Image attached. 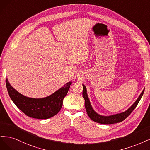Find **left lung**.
<instances>
[{
	"mask_svg": "<svg viewBox=\"0 0 150 150\" xmlns=\"http://www.w3.org/2000/svg\"><path fill=\"white\" fill-rule=\"evenodd\" d=\"M82 85H83V93L82 94H83V96L85 99V107L88 117L90 119H91V120L101 124H113L120 123L123 121L125 118H127L130 115V113L134 110V109L136 108L139 100H141L144 91V89L142 91L141 94L138 96L137 100L135 101V102L127 110L125 111V112L110 116H103L96 113L93 110L92 107H91V105L90 103V101L87 95V91H86V86L83 84H82Z\"/></svg>",
	"mask_w": 150,
	"mask_h": 150,
	"instance_id": "1",
	"label": "left lung"
}]
</instances>
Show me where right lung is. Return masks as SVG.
<instances>
[{
  "instance_id": "obj_1",
  "label": "right lung",
  "mask_w": 150,
  "mask_h": 150,
  "mask_svg": "<svg viewBox=\"0 0 150 150\" xmlns=\"http://www.w3.org/2000/svg\"><path fill=\"white\" fill-rule=\"evenodd\" d=\"M6 86L9 96L17 107L28 117L37 119H48L60 112L63 100L67 95L71 81L52 95L42 98L27 97L14 89L6 79Z\"/></svg>"
}]
</instances>
